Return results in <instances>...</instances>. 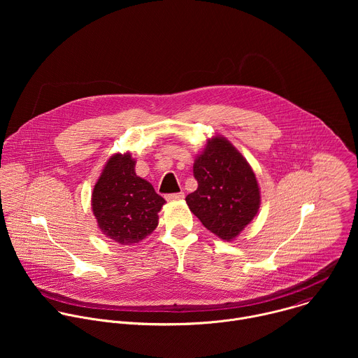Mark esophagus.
<instances>
[{
  "label": "esophagus",
  "mask_w": 358,
  "mask_h": 358,
  "mask_svg": "<svg viewBox=\"0 0 358 358\" xmlns=\"http://www.w3.org/2000/svg\"><path fill=\"white\" fill-rule=\"evenodd\" d=\"M184 198V192L181 191V192H176V194H167L166 195V199L167 201H180V199H182Z\"/></svg>",
  "instance_id": "obj_1"
}]
</instances>
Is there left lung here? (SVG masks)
<instances>
[{"label":"left lung","mask_w":358,"mask_h":358,"mask_svg":"<svg viewBox=\"0 0 358 358\" xmlns=\"http://www.w3.org/2000/svg\"><path fill=\"white\" fill-rule=\"evenodd\" d=\"M194 177L198 188L185 198L189 211L221 239H235L261 206L253 170L225 137L215 136L196 156Z\"/></svg>","instance_id":"8db88e82"}]
</instances>
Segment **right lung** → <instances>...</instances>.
<instances>
[{"mask_svg":"<svg viewBox=\"0 0 358 358\" xmlns=\"http://www.w3.org/2000/svg\"><path fill=\"white\" fill-rule=\"evenodd\" d=\"M130 152L113 155L92 192V210L97 227L120 245H133L159 225V213L166 199L140 178Z\"/></svg>","mask_w":358,"mask_h":358,"instance_id":"obj_1","label":"right lung"}]
</instances>
